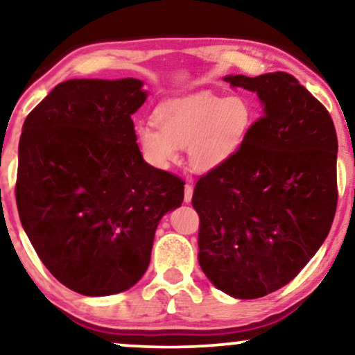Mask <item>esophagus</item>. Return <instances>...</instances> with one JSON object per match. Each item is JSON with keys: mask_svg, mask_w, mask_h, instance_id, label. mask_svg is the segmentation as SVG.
Listing matches in <instances>:
<instances>
[{"mask_svg": "<svg viewBox=\"0 0 355 355\" xmlns=\"http://www.w3.org/2000/svg\"><path fill=\"white\" fill-rule=\"evenodd\" d=\"M192 196H193V186L192 184H186V187H184V202L186 203L191 202Z\"/></svg>", "mask_w": 355, "mask_h": 355, "instance_id": "esophagus-1", "label": "esophagus"}]
</instances>
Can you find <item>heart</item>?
I'll use <instances>...</instances> for the list:
<instances>
[{"instance_id":"1","label":"heart","mask_w":355,"mask_h":355,"mask_svg":"<svg viewBox=\"0 0 355 355\" xmlns=\"http://www.w3.org/2000/svg\"><path fill=\"white\" fill-rule=\"evenodd\" d=\"M152 125H140L137 142L153 166L166 169L187 148L193 171L221 168L239 153L254 125V108L241 95L221 98L211 92L176 96L163 101L153 113Z\"/></svg>"}]
</instances>
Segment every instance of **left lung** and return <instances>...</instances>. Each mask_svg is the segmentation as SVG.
Returning a JSON list of instances; mask_svg holds the SVG:
<instances>
[{"label":"left lung","instance_id":"obj_1","mask_svg":"<svg viewBox=\"0 0 355 355\" xmlns=\"http://www.w3.org/2000/svg\"><path fill=\"white\" fill-rule=\"evenodd\" d=\"M263 114L239 153L196 184L198 263L236 299H259L299 275L327 239L338 203V137L327 108L286 72L226 76Z\"/></svg>","mask_w":355,"mask_h":355}]
</instances>
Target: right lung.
<instances>
[{"instance_id":"1","label":"right lung","mask_w":355,"mask_h":355,"mask_svg":"<svg viewBox=\"0 0 355 355\" xmlns=\"http://www.w3.org/2000/svg\"><path fill=\"white\" fill-rule=\"evenodd\" d=\"M139 79H72L27 116L16 202L22 227L55 278L82 295H111L148 268L155 231L181 207L184 182L145 162L130 119Z\"/></svg>"}]
</instances>
